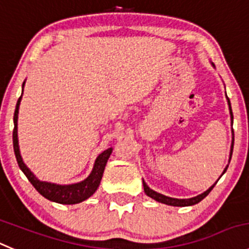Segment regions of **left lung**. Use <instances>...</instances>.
<instances>
[{
	"instance_id": "left-lung-1",
	"label": "left lung",
	"mask_w": 249,
	"mask_h": 249,
	"mask_svg": "<svg viewBox=\"0 0 249 249\" xmlns=\"http://www.w3.org/2000/svg\"><path fill=\"white\" fill-rule=\"evenodd\" d=\"M227 101H229V105H230V113H231V118H232L233 121V115H232V110H231V104H230V100L227 99ZM233 132V131H232ZM232 150H233V138H232V145H231V153H230V160H231V156H232ZM226 169L224 170V172L222 174H225V171L227 170ZM215 184H216V182H215ZM215 184H213L212 187H210L208 191H205L204 193L199 194V196H197V197H193V198H189V199H176V198H170V197H166V196H164V194H160L158 193V192L153 191V189L149 188L148 186H146L145 182L143 181V186H144V192H145L146 194H148L149 197L153 198V199L158 200V202L160 203H164V204H167V205H174V207H188V205H194L197 204V203H199L200 200L204 199L205 197H207L208 194L210 193V191H212L213 188H214Z\"/></svg>"
}]
</instances>
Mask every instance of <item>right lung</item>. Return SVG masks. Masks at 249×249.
I'll list each match as a JSON object with an SVG mask.
<instances>
[{
	"mask_svg": "<svg viewBox=\"0 0 249 249\" xmlns=\"http://www.w3.org/2000/svg\"><path fill=\"white\" fill-rule=\"evenodd\" d=\"M20 99H22V96H20V98L18 99V101H17L16 111H14L13 117V149L14 154H16L17 162L19 165L20 170L24 172V175L27 176V178L29 179L30 183L34 186V188L41 194L42 197L46 198V199L60 203V204H77V203H80L83 202V200L88 199L90 196H93V194L95 193L99 184H100L101 177H103L104 170H105L106 162H107L108 158H110L112 148L106 149L104 153H101L100 155L98 156L91 174L89 175V177H88L87 179L79 182V183L68 184V186H60V184H53L49 183V182L39 181V179L33 175V172L25 166V164L22 160V156H20L19 154L18 137H17V120H18V108H19Z\"/></svg>",
	"mask_w": 249,
	"mask_h": 249,
	"instance_id": "1",
	"label": "right lung"
}]
</instances>
